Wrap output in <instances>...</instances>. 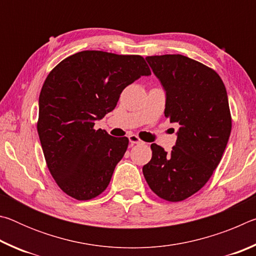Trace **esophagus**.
<instances>
[{"label": "esophagus", "mask_w": 256, "mask_h": 256, "mask_svg": "<svg viewBox=\"0 0 256 256\" xmlns=\"http://www.w3.org/2000/svg\"><path fill=\"white\" fill-rule=\"evenodd\" d=\"M128 140H130V144H131L132 146L133 144H142V141L138 138V136H136V134H131V136H128Z\"/></svg>", "instance_id": "1"}]
</instances>
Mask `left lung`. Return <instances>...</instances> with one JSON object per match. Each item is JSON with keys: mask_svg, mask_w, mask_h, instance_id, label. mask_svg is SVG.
Returning <instances> with one entry per match:
<instances>
[{"mask_svg": "<svg viewBox=\"0 0 256 256\" xmlns=\"http://www.w3.org/2000/svg\"><path fill=\"white\" fill-rule=\"evenodd\" d=\"M166 92L164 116L180 124L170 152L152 144L142 168L149 188L170 202L183 201L206 185L232 131L228 96L214 70L180 54L146 58Z\"/></svg>", "mask_w": 256, "mask_h": 256, "instance_id": "1", "label": "left lung"}]
</instances>
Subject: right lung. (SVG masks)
<instances>
[{
  "label": "right lung",
  "mask_w": 256,
  "mask_h": 256,
  "mask_svg": "<svg viewBox=\"0 0 256 256\" xmlns=\"http://www.w3.org/2000/svg\"><path fill=\"white\" fill-rule=\"evenodd\" d=\"M150 74L140 55L84 50L47 76L37 131L50 172L68 196L86 201L106 190L128 138L94 130V122L114 110L125 86Z\"/></svg>",
  "instance_id": "1"
}]
</instances>
